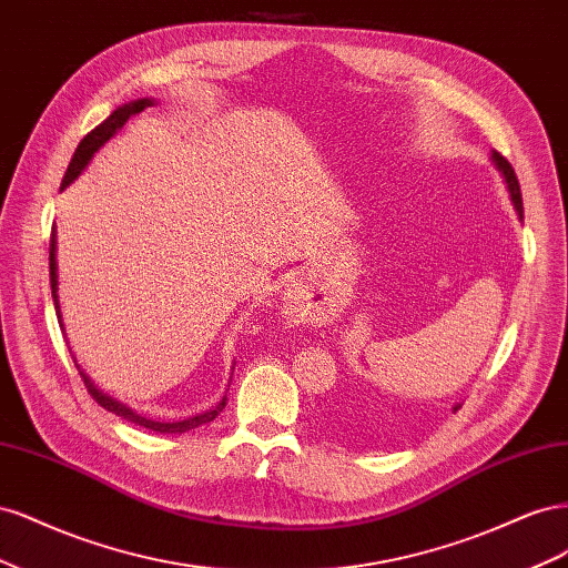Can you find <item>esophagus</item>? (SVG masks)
Wrapping results in <instances>:
<instances>
[{
	"label": "esophagus",
	"instance_id": "1",
	"mask_svg": "<svg viewBox=\"0 0 568 568\" xmlns=\"http://www.w3.org/2000/svg\"><path fill=\"white\" fill-rule=\"evenodd\" d=\"M296 288H298V284H296V282H291L286 291H288V294H296Z\"/></svg>",
	"mask_w": 568,
	"mask_h": 568
}]
</instances>
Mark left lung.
<instances>
[{
	"mask_svg": "<svg viewBox=\"0 0 568 568\" xmlns=\"http://www.w3.org/2000/svg\"><path fill=\"white\" fill-rule=\"evenodd\" d=\"M493 163H495V168L503 173V178H505V182H507V189H509V196H511L514 209H517V215L524 220V201H521V189H519L517 173H514V168L509 165V161L503 156V153L493 151ZM455 409H459V405H457Z\"/></svg>",
	"mask_w": 568,
	"mask_h": 568,
	"instance_id": "obj_1",
	"label": "left lung"
}]
</instances>
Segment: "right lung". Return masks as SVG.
I'll use <instances>...</instances> for the list:
<instances>
[{
  "label": "right lung",
  "mask_w": 568,
  "mask_h": 568,
  "mask_svg": "<svg viewBox=\"0 0 568 568\" xmlns=\"http://www.w3.org/2000/svg\"><path fill=\"white\" fill-rule=\"evenodd\" d=\"M151 104H153L151 99H136V101H132V104H125V106L115 109V111L104 120V123H99L92 132L84 134V140L78 144L71 163H68V170H65V175H63L61 189H65L68 184H71V182L82 173L84 165H88L90 159L94 156V151H99V146H104V144L111 140V136L128 123V120H130L132 115L142 113V111H144L146 106H151ZM49 282H51V298H54L57 315H59V320H61V313H59V296H57V286H59V274H57V230H51V244H49ZM78 369H80V367H78ZM80 376H82V382H84V388H88V393L92 395V398H94L101 407L113 412V415H118V417H123V419L132 422V424H140V426L151 428V432H159V434H184V432H192V428H196V426H201V424L213 422V419L220 415V412H222V407H225V403H227V395H222V400H220L213 409L201 412V415H196V417H189V419H182V422H153V419H146V417H142V415H136V412H132V409L125 407L123 403H118V400L109 398V395L101 393V390L90 382V376H84V372H80Z\"/></svg>",
  "instance_id": "obj_1"
}]
</instances>
